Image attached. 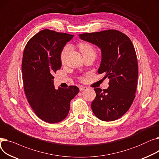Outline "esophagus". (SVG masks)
<instances>
[{
	"label": "esophagus",
	"instance_id": "34e87169",
	"mask_svg": "<svg viewBox=\"0 0 159 159\" xmlns=\"http://www.w3.org/2000/svg\"><path fill=\"white\" fill-rule=\"evenodd\" d=\"M88 89V88L86 87V86H81V87H80V91H84V90H86V89Z\"/></svg>",
	"mask_w": 159,
	"mask_h": 159
}]
</instances>
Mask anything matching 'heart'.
<instances>
[{"mask_svg":"<svg viewBox=\"0 0 159 159\" xmlns=\"http://www.w3.org/2000/svg\"><path fill=\"white\" fill-rule=\"evenodd\" d=\"M70 49H71V46L70 45L65 46L64 47V48L62 49L61 53V61L62 63H64L65 62L66 57H67V55H68ZM79 49H80V52L83 55V56L85 55H87V54H89V53H95V49L93 48V47L88 43L80 44L79 45Z\"/></svg>","mask_w":159,"mask_h":159,"instance_id":"heart-1","label":"heart"}]
</instances>
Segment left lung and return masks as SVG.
<instances>
[{
  "label": "left lung",
  "mask_w": 159,
  "mask_h": 159,
  "mask_svg": "<svg viewBox=\"0 0 159 159\" xmlns=\"http://www.w3.org/2000/svg\"><path fill=\"white\" fill-rule=\"evenodd\" d=\"M79 36L101 49L102 60L98 73H104V79H110L106 89H94L96 97L91 103V109L101 120L118 119L128 111L135 97L139 70L135 48L126 35L115 30Z\"/></svg>",
  "instance_id": "left-lung-1"
}]
</instances>
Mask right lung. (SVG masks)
<instances>
[{"mask_svg":"<svg viewBox=\"0 0 159 159\" xmlns=\"http://www.w3.org/2000/svg\"><path fill=\"white\" fill-rule=\"evenodd\" d=\"M74 35L44 30L28 42L23 53L22 71L28 101L37 116L48 123L64 120L70 103L77 95V86L58 88L53 84L54 73L61 68V53Z\"/></svg>","mask_w":159,"mask_h":159,"instance_id":"obj_1","label":"right lung"}]
</instances>
